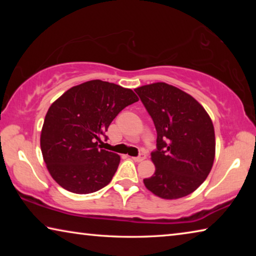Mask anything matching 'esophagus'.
<instances>
[{"label":"esophagus","instance_id":"34e87169","mask_svg":"<svg viewBox=\"0 0 256 256\" xmlns=\"http://www.w3.org/2000/svg\"><path fill=\"white\" fill-rule=\"evenodd\" d=\"M146 158V154H140L138 156V157H133L132 159L134 160V162H142V160H144Z\"/></svg>","mask_w":256,"mask_h":256}]
</instances>
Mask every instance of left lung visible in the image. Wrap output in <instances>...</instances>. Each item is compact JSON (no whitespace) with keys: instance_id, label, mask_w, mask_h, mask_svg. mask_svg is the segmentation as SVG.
I'll list each match as a JSON object with an SVG mask.
<instances>
[{"instance_id":"1","label":"left lung","mask_w":256,"mask_h":256,"mask_svg":"<svg viewBox=\"0 0 256 256\" xmlns=\"http://www.w3.org/2000/svg\"><path fill=\"white\" fill-rule=\"evenodd\" d=\"M154 123V174L144 178L154 196L174 200L194 192L209 175L216 138L210 116L190 94L157 82L134 89Z\"/></svg>"}]
</instances>
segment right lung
<instances>
[{
	"mask_svg": "<svg viewBox=\"0 0 256 256\" xmlns=\"http://www.w3.org/2000/svg\"><path fill=\"white\" fill-rule=\"evenodd\" d=\"M138 100L131 89L102 80L72 86L52 104L40 134V148L50 176L76 194L102 188L112 180L120 156L98 141L118 112Z\"/></svg>",
	"mask_w": 256,
	"mask_h": 256,
	"instance_id": "right-lung-1",
	"label": "right lung"
}]
</instances>
